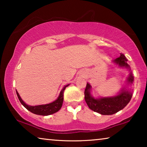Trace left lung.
<instances>
[{
    "label": "left lung",
    "mask_w": 147,
    "mask_h": 147,
    "mask_svg": "<svg viewBox=\"0 0 147 147\" xmlns=\"http://www.w3.org/2000/svg\"><path fill=\"white\" fill-rule=\"evenodd\" d=\"M128 59L124 54H121L120 57L116 58L113 61L120 67H125L130 68V66L126 63ZM134 78L131 73L127 78L128 84H133ZM91 86L87 83L84 91L85 100L89 108L95 112L100 113L101 115H113L123 109L128 104L131 98L132 94L130 91L122 90L118 95L113 97H105L95 99L92 97L90 94Z\"/></svg>",
    "instance_id": "obj_1"
}]
</instances>
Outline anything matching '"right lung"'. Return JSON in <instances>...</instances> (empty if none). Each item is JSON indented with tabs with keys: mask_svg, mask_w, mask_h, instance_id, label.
<instances>
[{
	"mask_svg": "<svg viewBox=\"0 0 147 147\" xmlns=\"http://www.w3.org/2000/svg\"><path fill=\"white\" fill-rule=\"evenodd\" d=\"M69 85V84L63 87V88L62 89L60 93H59L58 98H57L55 101H54L52 103L45 104V105H39V106H31L27 105V104H26L24 102L23 100L21 99V98L20 97L19 94L18 93H17V91H16V93L17 94V96H18L19 101L21 102V103L23 104V106L24 107V108H26L28 111H30V112L33 113L34 114H36V115L45 116V115H51V114L56 113L61 109L62 106V104H63V92L65 91V88Z\"/></svg>",
	"mask_w": 147,
	"mask_h": 147,
	"instance_id": "right-lung-1",
	"label": "right lung"
}]
</instances>
